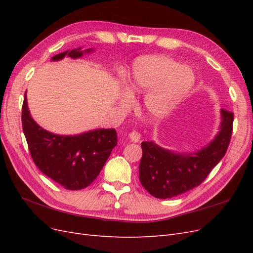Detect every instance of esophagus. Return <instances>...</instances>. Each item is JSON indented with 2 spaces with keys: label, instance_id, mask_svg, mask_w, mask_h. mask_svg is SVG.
I'll return each mask as SVG.
<instances>
[{
  "label": "esophagus",
  "instance_id": "1",
  "mask_svg": "<svg viewBox=\"0 0 253 253\" xmlns=\"http://www.w3.org/2000/svg\"><path fill=\"white\" fill-rule=\"evenodd\" d=\"M129 139L134 142H138L140 140V133L137 129H133V131L129 133Z\"/></svg>",
  "mask_w": 253,
  "mask_h": 253
}]
</instances>
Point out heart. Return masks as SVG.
I'll return each instance as SVG.
<instances>
[{
	"label": "heart",
	"instance_id": "obj_1",
	"mask_svg": "<svg viewBox=\"0 0 253 253\" xmlns=\"http://www.w3.org/2000/svg\"><path fill=\"white\" fill-rule=\"evenodd\" d=\"M193 83L194 74L190 68L179 66L178 62L169 57L152 56L135 61L128 90L132 94L152 90L145 97V106L152 114L162 115L169 111L192 87Z\"/></svg>",
	"mask_w": 253,
	"mask_h": 253
}]
</instances>
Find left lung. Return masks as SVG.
<instances>
[{
  "mask_svg": "<svg viewBox=\"0 0 253 253\" xmlns=\"http://www.w3.org/2000/svg\"><path fill=\"white\" fill-rule=\"evenodd\" d=\"M232 112L221 109L220 131L208 147L195 154H175L152 141L141 142L139 179L156 198H172L193 189L207 178L226 154L233 131Z\"/></svg>",
  "mask_w": 253,
  "mask_h": 253,
  "instance_id": "obj_1",
  "label": "left lung"
}]
</instances>
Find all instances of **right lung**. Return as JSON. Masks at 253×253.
I'll return each mask as SVG.
<instances>
[{
    "label": "right lung",
    "instance_id": "add662e5",
    "mask_svg": "<svg viewBox=\"0 0 253 253\" xmlns=\"http://www.w3.org/2000/svg\"><path fill=\"white\" fill-rule=\"evenodd\" d=\"M66 55L79 58L82 51H64L53 56L52 60H61ZM22 127L35 165L66 190L88 187L117 145L114 128L95 129L77 136H59L45 131L30 116L26 94L22 105Z\"/></svg>",
    "mask_w": 253,
    "mask_h": 253
}]
</instances>
